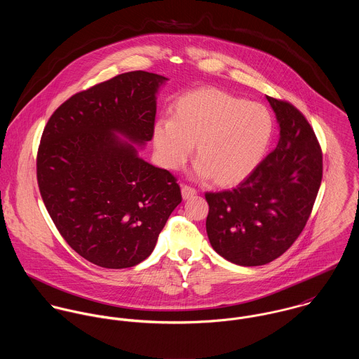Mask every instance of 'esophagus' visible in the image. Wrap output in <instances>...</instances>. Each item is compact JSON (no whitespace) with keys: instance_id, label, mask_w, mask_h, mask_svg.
Segmentation results:
<instances>
[{"instance_id":"1","label":"esophagus","mask_w":359,"mask_h":359,"mask_svg":"<svg viewBox=\"0 0 359 359\" xmlns=\"http://www.w3.org/2000/svg\"><path fill=\"white\" fill-rule=\"evenodd\" d=\"M181 192H182V198L187 201V199H189V198H192V196H195L198 192H196V189L195 188H192V187H188V185H182V188H181Z\"/></svg>"}]
</instances>
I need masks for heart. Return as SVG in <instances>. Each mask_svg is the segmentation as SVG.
Listing matches in <instances>:
<instances>
[{"label":"heart","mask_w":359,"mask_h":359,"mask_svg":"<svg viewBox=\"0 0 359 359\" xmlns=\"http://www.w3.org/2000/svg\"><path fill=\"white\" fill-rule=\"evenodd\" d=\"M273 133L269 110L214 87L180 97L171 118L154 124V149L160 163L178 170L196 148L195 171L221 187L246 180L262 160Z\"/></svg>","instance_id":"obj_1"}]
</instances>
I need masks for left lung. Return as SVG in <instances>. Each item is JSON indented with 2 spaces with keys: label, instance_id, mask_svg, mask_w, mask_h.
<instances>
[{
  "label": "left lung",
  "instance_id": "obj_1",
  "mask_svg": "<svg viewBox=\"0 0 359 359\" xmlns=\"http://www.w3.org/2000/svg\"><path fill=\"white\" fill-rule=\"evenodd\" d=\"M279 123V141L235 189L207 192L205 231L225 259L264 265L282 256L303 232L322 181V151L304 114L266 97Z\"/></svg>",
  "mask_w": 359,
  "mask_h": 359
}]
</instances>
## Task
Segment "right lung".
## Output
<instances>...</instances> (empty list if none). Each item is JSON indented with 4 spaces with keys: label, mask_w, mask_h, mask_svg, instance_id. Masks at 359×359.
Returning <instances> with one entry per match:
<instances>
[{
    "label": "right lung",
    "mask_w": 359,
    "mask_h": 359,
    "mask_svg": "<svg viewBox=\"0 0 359 359\" xmlns=\"http://www.w3.org/2000/svg\"><path fill=\"white\" fill-rule=\"evenodd\" d=\"M165 80L144 70L118 74L70 97L44 128L37 154L44 205L67 245L102 268H130L151 256L182 201L175 177L129 144L152 140L156 94Z\"/></svg>",
    "instance_id": "1"
}]
</instances>
